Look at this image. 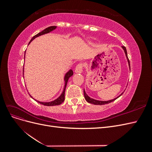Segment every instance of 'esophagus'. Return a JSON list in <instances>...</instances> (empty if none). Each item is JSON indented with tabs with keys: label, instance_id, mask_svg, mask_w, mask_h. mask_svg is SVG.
Masks as SVG:
<instances>
[{
	"label": "esophagus",
	"instance_id": "esophagus-1",
	"mask_svg": "<svg viewBox=\"0 0 152 152\" xmlns=\"http://www.w3.org/2000/svg\"><path fill=\"white\" fill-rule=\"evenodd\" d=\"M83 65H82V63H79L78 64V65L76 66L75 67V73H82V70H83Z\"/></svg>",
	"mask_w": 152,
	"mask_h": 152
}]
</instances>
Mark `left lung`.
<instances>
[{
    "label": "left lung",
    "mask_w": 152,
    "mask_h": 152,
    "mask_svg": "<svg viewBox=\"0 0 152 152\" xmlns=\"http://www.w3.org/2000/svg\"><path fill=\"white\" fill-rule=\"evenodd\" d=\"M123 50H124V53H125V54H126V56L127 58V61H128V65H129V70H130V62H129V60L128 59V57H127V50H126V48L124 47V46H122ZM123 94V93L119 95L118 97L114 98L113 99H111V100H109V101H99V100H96V99H93V98H91L89 96L87 95L86 93L85 90L84 89V98L86 99V100L87 101V102L89 103H91V104H96V105H103V104H108V103H111L112 102H113V101H115V99H117L118 98L120 97V96Z\"/></svg>",
    "instance_id": "obj_1"
}]
</instances>
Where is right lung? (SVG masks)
Segmentation results:
<instances>
[{
	"mask_svg": "<svg viewBox=\"0 0 152 152\" xmlns=\"http://www.w3.org/2000/svg\"><path fill=\"white\" fill-rule=\"evenodd\" d=\"M56 26H49L48 27V28H46L45 29H44V30H42V31H40V33L37 34V35H35V36H34L33 37L31 38V40L30 41L29 44L31 42L32 40H34L35 38L38 37L40 36V35H44V34H48L49 33V32L53 31L54 30H55L56 28ZM23 75H24V68H23ZM73 75V72L72 70H69L66 73V74L65 75V77H64V81H65V87H64V89H63V93H61V94L59 96V97L54 99L53 101H52V102H39V101L38 100H36L35 99L33 98V97L30 94V96H31V98H33L34 99H35L37 102L39 103L40 104H43V105H45V106H56V105H59L61 104L64 101H65V89H66V84H67V82H68V80L69 79V78H70L71 76H72Z\"/></svg>",
	"mask_w": 152,
	"mask_h": 152,
	"instance_id": "1",
	"label": "right lung"
}]
</instances>
